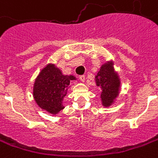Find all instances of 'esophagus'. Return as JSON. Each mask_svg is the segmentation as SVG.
<instances>
[{
	"instance_id": "34e87169",
	"label": "esophagus",
	"mask_w": 158,
	"mask_h": 158,
	"mask_svg": "<svg viewBox=\"0 0 158 158\" xmlns=\"http://www.w3.org/2000/svg\"><path fill=\"white\" fill-rule=\"evenodd\" d=\"M79 79H80V81H82V82H84L85 79V78L84 75H81V76H79Z\"/></svg>"
}]
</instances>
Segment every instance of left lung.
I'll return each instance as SVG.
<instances>
[{"label": "left lung", "mask_w": 158, "mask_h": 158, "mask_svg": "<svg viewBox=\"0 0 158 158\" xmlns=\"http://www.w3.org/2000/svg\"><path fill=\"white\" fill-rule=\"evenodd\" d=\"M95 83L101 89L100 97L102 106L105 107L112 106L116 101L121 90L120 77L114 70L112 60L102 64L95 75Z\"/></svg>", "instance_id": "left-lung-1"}]
</instances>
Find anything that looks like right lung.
I'll use <instances>...</instances> for the list:
<instances>
[{
	"label": "right lung",
	"mask_w": 158,
	"mask_h": 158,
	"mask_svg": "<svg viewBox=\"0 0 158 158\" xmlns=\"http://www.w3.org/2000/svg\"><path fill=\"white\" fill-rule=\"evenodd\" d=\"M73 75H64L55 64H47L35 78L33 85V97L43 110L56 115L64 108V98L73 80Z\"/></svg>",
	"instance_id": "obj_1"
}]
</instances>
